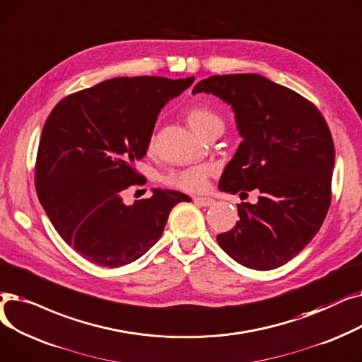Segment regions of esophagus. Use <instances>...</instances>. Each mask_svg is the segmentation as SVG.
<instances>
[{"mask_svg":"<svg viewBox=\"0 0 362 362\" xmlns=\"http://www.w3.org/2000/svg\"><path fill=\"white\" fill-rule=\"evenodd\" d=\"M214 199H211V197H194V203H197V204H200V206H211V204H214Z\"/></svg>","mask_w":362,"mask_h":362,"instance_id":"esophagus-1","label":"esophagus"}]
</instances>
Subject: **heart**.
Here are the masks:
<instances>
[{
  "label": "heart",
  "mask_w": 362,
  "mask_h": 362,
  "mask_svg": "<svg viewBox=\"0 0 362 362\" xmlns=\"http://www.w3.org/2000/svg\"><path fill=\"white\" fill-rule=\"evenodd\" d=\"M187 122L199 136L212 131H223V119L208 106H194L188 110ZM211 174V165H194L169 172L165 177V182L184 192H200L208 184Z\"/></svg>",
  "instance_id": "b5f03b06"
}]
</instances>
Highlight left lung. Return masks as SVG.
Here are the masks:
<instances>
[{
  "mask_svg": "<svg viewBox=\"0 0 362 362\" xmlns=\"http://www.w3.org/2000/svg\"><path fill=\"white\" fill-rule=\"evenodd\" d=\"M233 107L240 143L219 180L222 192H257L237 204L240 221L219 246L252 269L279 268L311 242L332 202L334 144L311 101L262 75H215L196 83ZM240 194V196H242Z\"/></svg>",
  "mask_w": 362,
  "mask_h": 362,
  "instance_id": "8db88e82",
  "label": "left lung"
}]
</instances>
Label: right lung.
I'll return each mask as SVG.
<instances>
[{"mask_svg": "<svg viewBox=\"0 0 362 362\" xmlns=\"http://www.w3.org/2000/svg\"><path fill=\"white\" fill-rule=\"evenodd\" d=\"M194 76L113 78L64 97L45 120L37 153L35 187L57 233L85 259L117 268L160 238L170 209L192 199L154 188L125 204L122 193L146 180L135 162L147 147L166 103Z\"/></svg>", "mask_w": 362, "mask_h": 362, "instance_id": "1", "label": "right lung"}]
</instances>
